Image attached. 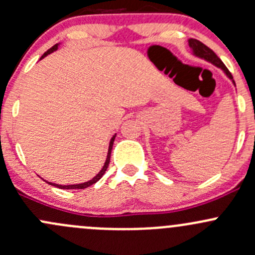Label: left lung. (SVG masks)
Here are the masks:
<instances>
[{"label": "left lung", "instance_id": "8db88e82", "mask_svg": "<svg viewBox=\"0 0 255 255\" xmlns=\"http://www.w3.org/2000/svg\"><path fill=\"white\" fill-rule=\"evenodd\" d=\"M188 45H189V47L192 49L193 55L197 56V57H199V58H203V60L208 61V62L213 63L214 66H216L218 68H221L222 71H224V73L226 74V76L232 80L234 85H236L232 74L230 73V71L226 68V66L222 63V61L220 60L218 56H216V53L214 52L213 50L209 49L206 45L203 44V42H200L199 40H195V39H189L188 40Z\"/></svg>", "mask_w": 255, "mask_h": 255}]
</instances>
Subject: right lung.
<instances>
[{"instance_id":"obj_1","label":"right lung","mask_w":255,"mask_h":255,"mask_svg":"<svg viewBox=\"0 0 255 255\" xmlns=\"http://www.w3.org/2000/svg\"><path fill=\"white\" fill-rule=\"evenodd\" d=\"M58 45H60V44H56V45H53V46L51 47L50 50H47L46 52H45L44 55L41 56V58L46 57L47 55H50V53H52L53 51H56V50H57V49H58ZM41 58H40V60H41ZM115 138H116V134H115L114 136H112V138H111V140H110V144H109V150H107V156H106L105 163H104L103 168H101V170H100V172H99L98 175H96L95 177H93V178L90 179V181H88V182H84V183H79V184H67V186H62V184H56V183H52V182H47V181H46V183L51 184V186H55V187H57V188H61V189H84V188H88V187H89V186H92V184L96 183V182H98L99 179H100L101 177L104 176V173L106 172L107 167H109V163H110V157H111V150H112V145H114Z\"/></svg>"}]
</instances>
